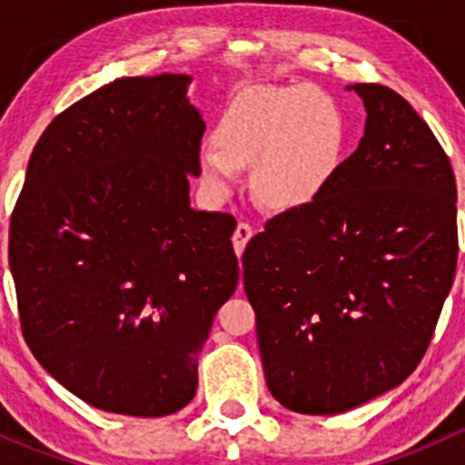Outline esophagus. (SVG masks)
<instances>
[{
	"label": "esophagus",
	"mask_w": 465,
	"mask_h": 465,
	"mask_svg": "<svg viewBox=\"0 0 465 465\" xmlns=\"http://www.w3.org/2000/svg\"><path fill=\"white\" fill-rule=\"evenodd\" d=\"M254 236V229H252V224L247 223H238L236 232H233L232 241H233V250H236V254L241 256L242 252H245L247 242H250V238Z\"/></svg>",
	"instance_id": "esophagus-1"
}]
</instances>
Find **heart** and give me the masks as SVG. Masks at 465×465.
<instances>
[{
    "label": "heart",
    "mask_w": 465,
    "mask_h": 465,
    "mask_svg": "<svg viewBox=\"0 0 465 465\" xmlns=\"http://www.w3.org/2000/svg\"><path fill=\"white\" fill-rule=\"evenodd\" d=\"M218 145L198 154L213 198L233 195L241 166L254 163V191L267 206L311 204L335 175L344 124L335 101L311 85L254 87L238 94L220 119Z\"/></svg>",
    "instance_id": "obj_1"
}]
</instances>
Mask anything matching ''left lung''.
<instances>
[{"label": "left lung", "mask_w": 465, "mask_h": 465, "mask_svg": "<svg viewBox=\"0 0 465 465\" xmlns=\"http://www.w3.org/2000/svg\"><path fill=\"white\" fill-rule=\"evenodd\" d=\"M349 89L367 110L358 150L242 254L267 389L299 414H341L398 387L423 360L457 270L448 154L401 94Z\"/></svg>", "instance_id": "left-lung-1"}]
</instances>
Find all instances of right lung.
<instances>
[{"label":"right lung","instance_id":"right-lung-1","mask_svg":"<svg viewBox=\"0 0 465 465\" xmlns=\"http://www.w3.org/2000/svg\"><path fill=\"white\" fill-rule=\"evenodd\" d=\"M191 76L119 78L60 112L33 148L8 233L25 340L87 405L166 416L238 285L229 213L191 209L204 121Z\"/></svg>","mask_w":465,"mask_h":465}]
</instances>
